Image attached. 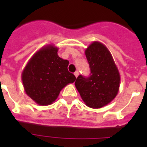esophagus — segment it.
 Instances as JSON below:
<instances>
[{
  "instance_id": "1",
  "label": "esophagus",
  "mask_w": 147,
  "mask_h": 147,
  "mask_svg": "<svg viewBox=\"0 0 147 147\" xmlns=\"http://www.w3.org/2000/svg\"><path fill=\"white\" fill-rule=\"evenodd\" d=\"M74 75H75V76H76V78H77V77H78V75H79V72H78V71H76V72L74 73Z\"/></svg>"
}]
</instances>
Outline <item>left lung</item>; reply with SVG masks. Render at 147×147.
I'll list each match as a JSON object with an SVG mask.
<instances>
[{"instance_id": "1", "label": "left lung", "mask_w": 147, "mask_h": 147, "mask_svg": "<svg viewBox=\"0 0 147 147\" xmlns=\"http://www.w3.org/2000/svg\"><path fill=\"white\" fill-rule=\"evenodd\" d=\"M91 76H79L75 85L82 100L91 108H101L118 94L121 75L111 53L99 41H94L85 51Z\"/></svg>"}]
</instances>
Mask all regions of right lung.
I'll list each match as a JSON object with an SVG mask.
<instances>
[{
  "label": "right lung",
  "instance_id": "add662e5",
  "mask_svg": "<svg viewBox=\"0 0 147 147\" xmlns=\"http://www.w3.org/2000/svg\"><path fill=\"white\" fill-rule=\"evenodd\" d=\"M58 50L53 44L42 47L32 55L22 71L26 94L41 106L55 102L62 88L76 79L68 71L69 61L60 58Z\"/></svg>",
  "mask_w": 147,
  "mask_h": 147
}]
</instances>
